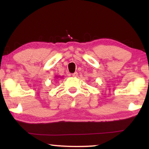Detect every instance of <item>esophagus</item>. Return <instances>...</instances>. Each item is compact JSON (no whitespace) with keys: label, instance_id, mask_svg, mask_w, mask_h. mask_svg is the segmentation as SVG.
Here are the masks:
<instances>
[{"label":"esophagus","instance_id":"esophagus-1","mask_svg":"<svg viewBox=\"0 0 149 149\" xmlns=\"http://www.w3.org/2000/svg\"><path fill=\"white\" fill-rule=\"evenodd\" d=\"M77 76H78V72H75L74 73H72V77H77Z\"/></svg>","mask_w":149,"mask_h":149}]
</instances>
